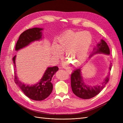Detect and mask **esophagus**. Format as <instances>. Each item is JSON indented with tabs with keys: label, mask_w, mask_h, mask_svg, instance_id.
Returning <instances> with one entry per match:
<instances>
[{
	"label": "esophagus",
	"mask_w": 123,
	"mask_h": 123,
	"mask_svg": "<svg viewBox=\"0 0 123 123\" xmlns=\"http://www.w3.org/2000/svg\"><path fill=\"white\" fill-rule=\"evenodd\" d=\"M66 71L67 72H68L69 74H70L72 73V70H67Z\"/></svg>",
	"instance_id": "34e87169"
}]
</instances>
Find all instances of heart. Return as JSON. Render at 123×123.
I'll use <instances>...</instances> for the list:
<instances>
[{"mask_svg":"<svg viewBox=\"0 0 123 123\" xmlns=\"http://www.w3.org/2000/svg\"><path fill=\"white\" fill-rule=\"evenodd\" d=\"M92 42L91 33L87 31H68L57 39L52 47L53 56L60 58L65 53V58L75 66L81 64L86 58Z\"/></svg>","mask_w":123,"mask_h":123,"instance_id":"1","label":"heart"}]
</instances>
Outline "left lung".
I'll return each mask as SVG.
<instances>
[{
  "label": "left lung",
  "instance_id": "left-lung-1",
  "mask_svg": "<svg viewBox=\"0 0 123 123\" xmlns=\"http://www.w3.org/2000/svg\"><path fill=\"white\" fill-rule=\"evenodd\" d=\"M96 54H104L109 55L110 50L107 43L103 39L100 40V43H98L93 48L89 57ZM81 67L74 70L71 77V86L73 93L77 97L83 99H89L94 97L101 91L105 87L109 80V76L102 83L101 85H95L91 86L86 84L81 74ZM111 67H109L111 70Z\"/></svg>",
  "mask_w": 123,
  "mask_h": 123
}]
</instances>
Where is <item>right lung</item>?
I'll list each match as a JSON object with an SVG mask.
<instances>
[{
	"instance_id": "1",
	"label": "right lung",
	"mask_w": 123,
	"mask_h": 123,
	"mask_svg": "<svg viewBox=\"0 0 123 123\" xmlns=\"http://www.w3.org/2000/svg\"><path fill=\"white\" fill-rule=\"evenodd\" d=\"M43 28H33L24 31L20 34L17 40L15 50L16 51L29 46L35 41L42 39ZM16 55L13 58L15 68L16 66ZM58 70L57 66L48 67L38 83L34 85H26L21 83L17 76L16 71H15V82L18 86L24 93L28 98L34 100H42L50 95L53 90V84L51 81L54 74Z\"/></svg>"
}]
</instances>
